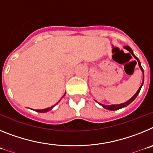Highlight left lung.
<instances>
[{"instance_id":"1","label":"left lung","mask_w":153,"mask_h":153,"mask_svg":"<svg viewBox=\"0 0 153 153\" xmlns=\"http://www.w3.org/2000/svg\"><path fill=\"white\" fill-rule=\"evenodd\" d=\"M124 48H125L126 50H127V51H129V52L131 54H132V56H134L135 59H136V60H137L138 64H139V67H140V69H141V70H142V72H143V83H142L141 86H140V89H139V90H138V91L136 92V93H135V95L133 96V97H132V98L129 99V100L126 101V102H123V103H121V104H117V105H109V106H106V105H103V104H102V103H100L101 105V106H102V107L105 108V109H109V110H117V109H122V108H123V107H126V106H128L129 104H130L131 102H132V101L134 100L136 98V97H137V96H138V94L140 93V90H141V88H142V86H143V81H144V73H143V72H144V71H143V67H142L141 63H140V60H139V59H138V58L136 57V56H135L134 53H133V52H132V49H131V48L129 47V46H125V47H124Z\"/></svg>"}]
</instances>
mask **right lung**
I'll return each mask as SVG.
<instances>
[{
	"label": "right lung",
	"instance_id": "add662e5",
	"mask_svg": "<svg viewBox=\"0 0 153 153\" xmlns=\"http://www.w3.org/2000/svg\"><path fill=\"white\" fill-rule=\"evenodd\" d=\"M54 106H51V107L50 108H47V109H36V112H39V113H46V112H48L50 111V110H51V109H53V107Z\"/></svg>",
	"mask_w": 153,
	"mask_h": 153
}]
</instances>
